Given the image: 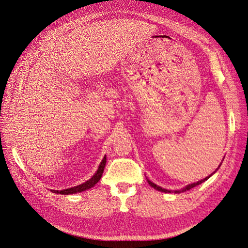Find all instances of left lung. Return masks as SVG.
<instances>
[{
    "instance_id": "8db88e82",
    "label": "left lung",
    "mask_w": 248,
    "mask_h": 248,
    "mask_svg": "<svg viewBox=\"0 0 248 248\" xmlns=\"http://www.w3.org/2000/svg\"><path fill=\"white\" fill-rule=\"evenodd\" d=\"M220 165H221V163L219 164V166H218V168L220 167ZM218 168H217V170L218 169ZM216 170V171H217ZM216 171L214 172V173H216ZM213 173V174H214ZM213 174H211V175H209L208 177H206L205 179H202V180H201V181H198L197 183H193V184H190V185H188L187 187H185L184 189H182V190H180V191H175V193H181V192H186V191H188V190H190V189H192V188H194V187H196V186H198V185H200V184H202V182H205L206 181V180H208ZM147 181H148V183H149V185L151 186V187H153L155 190H158V191H160V192H164V193H170L171 191H169V190H166V189H162L161 187H159V186H157L156 184H154V183H152L151 181H149V180H147Z\"/></svg>"
}]
</instances>
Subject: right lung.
<instances>
[{
	"label": "right lung",
	"instance_id": "1",
	"mask_svg": "<svg viewBox=\"0 0 248 248\" xmlns=\"http://www.w3.org/2000/svg\"><path fill=\"white\" fill-rule=\"evenodd\" d=\"M106 162H107V158L106 156L103 158L102 162L100 163L99 165V168L97 170V172L95 173V175H93V177L88 180V181H86L85 183L79 185V186H76V187H72V188H69V189H65V190H61V191H57V190H51L53 193H56V194H61V195H69V194H76V193H80V192H83V191H86L90 188L94 187L99 181L100 179L102 177V174L104 172V168L106 166Z\"/></svg>",
	"mask_w": 248,
	"mask_h": 248
}]
</instances>
